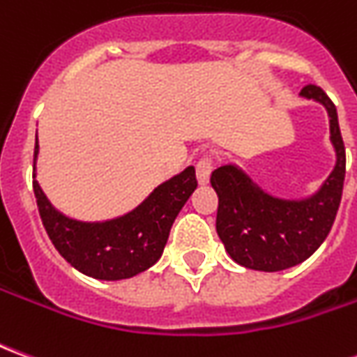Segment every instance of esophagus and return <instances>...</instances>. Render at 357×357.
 <instances>
[{"label": "esophagus", "mask_w": 357, "mask_h": 357, "mask_svg": "<svg viewBox=\"0 0 357 357\" xmlns=\"http://www.w3.org/2000/svg\"><path fill=\"white\" fill-rule=\"evenodd\" d=\"M210 174H212V160H210L208 156H204V158H201V160L197 162V179H199L201 185H206V183H208Z\"/></svg>", "instance_id": "1"}]
</instances>
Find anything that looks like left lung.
<instances>
[{
	"label": "left lung",
	"mask_w": 357,
	"mask_h": 357,
	"mask_svg": "<svg viewBox=\"0 0 357 357\" xmlns=\"http://www.w3.org/2000/svg\"><path fill=\"white\" fill-rule=\"evenodd\" d=\"M300 95L327 109L331 143L337 153L335 168L314 195L298 201L273 197L233 164L220 166L210 178L218 193V235L227 255L248 269L281 271L304 262L321 247L337 218L346 174L337 107L312 84Z\"/></svg>",
	"instance_id": "1"
}]
</instances>
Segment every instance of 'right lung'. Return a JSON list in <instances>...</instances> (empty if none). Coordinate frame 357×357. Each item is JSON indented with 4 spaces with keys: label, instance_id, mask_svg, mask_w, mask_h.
<instances>
[{
    "label": "right lung",
    "instance_id": "1",
    "mask_svg": "<svg viewBox=\"0 0 357 357\" xmlns=\"http://www.w3.org/2000/svg\"><path fill=\"white\" fill-rule=\"evenodd\" d=\"M38 139L34 147V195L43 227L59 255L84 275L120 281L130 279L158 262L172 224L197 189L195 168L164 181L139 206L107 222H78L61 214L36 181Z\"/></svg>",
    "mask_w": 357,
    "mask_h": 357
}]
</instances>
